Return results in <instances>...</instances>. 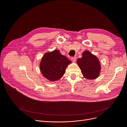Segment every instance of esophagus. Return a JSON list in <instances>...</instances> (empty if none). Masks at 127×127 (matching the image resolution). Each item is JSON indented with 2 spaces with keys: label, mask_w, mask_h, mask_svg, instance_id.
<instances>
[{
  "label": "esophagus",
  "mask_w": 127,
  "mask_h": 127,
  "mask_svg": "<svg viewBox=\"0 0 127 127\" xmlns=\"http://www.w3.org/2000/svg\"><path fill=\"white\" fill-rule=\"evenodd\" d=\"M71 60L73 62H75L76 61V60H77V58L75 57H71Z\"/></svg>",
  "instance_id": "1"
}]
</instances>
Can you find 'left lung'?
<instances>
[{
    "mask_svg": "<svg viewBox=\"0 0 127 127\" xmlns=\"http://www.w3.org/2000/svg\"><path fill=\"white\" fill-rule=\"evenodd\" d=\"M77 63L86 79L93 80L98 78L101 70V65L98 58L89 51L85 50L81 58H79Z\"/></svg>",
    "mask_w": 127,
    "mask_h": 127,
    "instance_id": "obj_1",
    "label": "left lung"
}]
</instances>
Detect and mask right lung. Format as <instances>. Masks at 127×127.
<instances>
[{
  "label": "right lung",
  "instance_id": "right-lung-1",
  "mask_svg": "<svg viewBox=\"0 0 127 127\" xmlns=\"http://www.w3.org/2000/svg\"><path fill=\"white\" fill-rule=\"evenodd\" d=\"M71 62L61 55L60 50H55L45 53L39 64L43 76L51 82L58 81L65 73L67 66Z\"/></svg>",
  "mask_w": 127,
  "mask_h": 127
}]
</instances>
